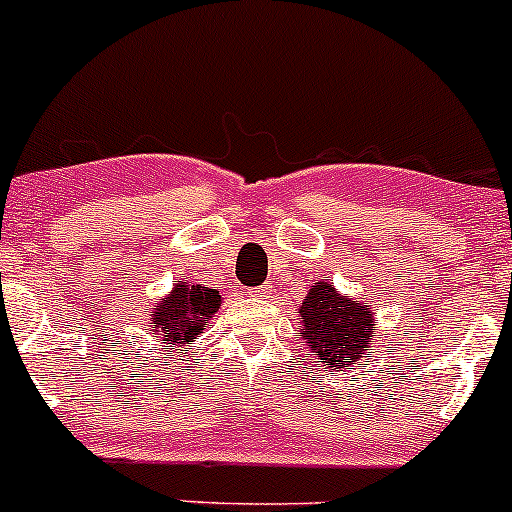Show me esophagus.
I'll list each match as a JSON object with an SVG mask.
<instances>
[{"label":"esophagus","mask_w":512,"mask_h":512,"mask_svg":"<svg viewBox=\"0 0 512 512\" xmlns=\"http://www.w3.org/2000/svg\"><path fill=\"white\" fill-rule=\"evenodd\" d=\"M254 295H271V286H268V283H263V286H258V288H254V291H251Z\"/></svg>","instance_id":"34e87169"}]
</instances>
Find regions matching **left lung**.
Returning <instances> with one entry per match:
<instances>
[{
    "mask_svg": "<svg viewBox=\"0 0 512 512\" xmlns=\"http://www.w3.org/2000/svg\"><path fill=\"white\" fill-rule=\"evenodd\" d=\"M298 330L325 370H352L372 347L374 313L367 303L340 293L330 281L310 286L298 305Z\"/></svg>",
    "mask_w": 512,
    "mask_h": 512,
    "instance_id": "obj_1",
    "label": "left lung"
}]
</instances>
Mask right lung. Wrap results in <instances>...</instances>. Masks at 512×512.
<instances>
[{
    "label": "right lung",
    "mask_w": 512,
    "mask_h": 512,
    "mask_svg": "<svg viewBox=\"0 0 512 512\" xmlns=\"http://www.w3.org/2000/svg\"><path fill=\"white\" fill-rule=\"evenodd\" d=\"M219 308L221 295L217 288L175 281L170 293L155 300L150 313L152 335L165 340L167 350H192Z\"/></svg>",
    "instance_id": "1"
}]
</instances>
